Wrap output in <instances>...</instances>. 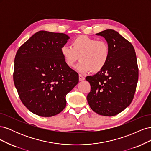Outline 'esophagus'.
Masks as SVG:
<instances>
[{"label": "esophagus", "instance_id": "1", "mask_svg": "<svg viewBox=\"0 0 151 151\" xmlns=\"http://www.w3.org/2000/svg\"><path fill=\"white\" fill-rule=\"evenodd\" d=\"M79 81H83V80H84V79H85V77H83V76H82V75L79 74Z\"/></svg>", "mask_w": 151, "mask_h": 151}]
</instances>
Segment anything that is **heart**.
<instances>
[{
	"mask_svg": "<svg viewBox=\"0 0 151 151\" xmlns=\"http://www.w3.org/2000/svg\"><path fill=\"white\" fill-rule=\"evenodd\" d=\"M60 52L65 64L69 67H72L80 59L77 70L82 73L102 70L110 56V48L106 41L86 35L77 36L72 41L71 47L63 45Z\"/></svg>",
	"mask_w": 151,
	"mask_h": 151,
	"instance_id": "1",
	"label": "heart"
}]
</instances>
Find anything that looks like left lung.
<instances>
[{
  "instance_id": "obj_1",
  "label": "left lung",
  "mask_w": 151,
  "mask_h": 151,
  "mask_svg": "<svg viewBox=\"0 0 151 151\" xmlns=\"http://www.w3.org/2000/svg\"><path fill=\"white\" fill-rule=\"evenodd\" d=\"M96 35L106 40L110 56L102 70L86 77L91 85L87 99L99 115L115 116L129 106L134 97L139 78L136 53L132 43L115 30Z\"/></svg>"
}]
</instances>
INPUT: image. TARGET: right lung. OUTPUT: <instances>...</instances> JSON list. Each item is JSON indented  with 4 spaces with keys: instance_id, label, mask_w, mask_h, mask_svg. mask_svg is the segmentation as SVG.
Instances as JSON below:
<instances>
[{
    "instance_id": "right-lung-1",
    "label": "right lung",
    "mask_w": 151,
    "mask_h": 151,
    "mask_svg": "<svg viewBox=\"0 0 151 151\" xmlns=\"http://www.w3.org/2000/svg\"><path fill=\"white\" fill-rule=\"evenodd\" d=\"M69 37L40 31L22 44L14 59L13 79L22 103L38 116L50 117L66 106V95L79 83L60 48Z\"/></svg>"
}]
</instances>
